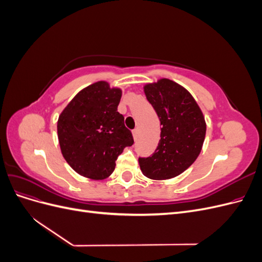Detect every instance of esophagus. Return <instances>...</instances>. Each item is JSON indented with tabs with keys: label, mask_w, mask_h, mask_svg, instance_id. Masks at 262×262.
Wrapping results in <instances>:
<instances>
[{
	"label": "esophagus",
	"mask_w": 262,
	"mask_h": 262,
	"mask_svg": "<svg viewBox=\"0 0 262 262\" xmlns=\"http://www.w3.org/2000/svg\"><path fill=\"white\" fill-rule=\"evenodd\" d=\"M132 134H133V139H134V141H137V140H138V136H139V131H138V129H134V130L132 131Z\"/></svg>",
	"instance_id": "1"
}]
</instances>
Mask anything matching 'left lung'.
Instances as JSON below:
<instances>
[{
    "label": "left lung",
    "mask_w": 262,
    "mask_h": 262,
    "mask_svg": "<svg viewBox=\"0 0 262 262\" xmlns=\"http://www.w3.org/2000/svg\"><path fill=\"white\" fill-rule=\"evenodd\" d=\"M147 100L160 118L161 140L155 153L139 158L143 175L154 180L177 177L199 156L207 123L195 99L184 86L160 78L143 86Z\"/></svg>",
    "instance_id": "left-lung-1"
}]
</instances>
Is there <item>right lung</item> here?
<instances>
[{"label":"right lung","mask_w":262,"mask_h":262,"mask_svg":"<svg viewBox=\"0 0 262 262\" xmlns=\"http://www.w3.org/2000/svg\"><path fill=\"white\" fill-rule=\"evenodd\" d=\"M122 90L106 81L78 92L58 119L61 153L81 176L102 180L112 175L116 160L133 144L124 118L118 113Z\"/></svg>","instance_id":"right-lung-1"}]
</instances>
